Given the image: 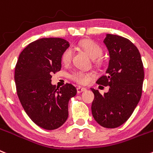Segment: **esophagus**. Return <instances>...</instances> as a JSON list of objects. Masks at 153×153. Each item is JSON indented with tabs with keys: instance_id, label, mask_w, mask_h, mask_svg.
Returning a JSON list of instances; mask_svg holds the SVG:
<instances>
[{
	"instance_id": "esophagus-1",
	"label": "esophagus",
	"mask_w": 153,
	"mask_h": 153,
	"mask_svg": "<svg viewBox=\"0 0 153 153\" xmlns=\"http://www.w3.org/2000/svg\"><path fill=\"white\" fill-rule=\"evenodd\" d=\"M85 91H86V89L84 88H81V87H78L77 88V92H78V94H81V93H82Z\"/></svg>"
}]
</instances>
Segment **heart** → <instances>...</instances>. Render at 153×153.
<instances>
[{
    "label": "heart",
    "instance_id": "1",
    "mask_svg": "<svg viewBox=\"0 0 153 153\" xmlns=\"http://www.w3.org/2000/svg\"><path fill=\"white\" fill-rule=\"evenodd\" d=\"M79 47L85 51L91 59L95 60L100 58L102 55V49L99 44L91 40H84L79 43ZM73 56V50L72 48H67L62 56V60L64 63H68L72 60ZM70 77L73 81H76L80 85H87L91 79V75L81 71H74Z\"/></svg>",
    "mask_w": 153,
    "mask_h": 153
}]
</instances>
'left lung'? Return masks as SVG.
Segmentation results:
<instances>
[{"label": "left lung", "mask_w": 153, "mask_h": 153, "mask_svg": "<svg viewBox=\"0 0 153 153\" xmlns=\"http://www.w3.org/2000/svg\"><path fill=\"white\" fill-rule=\"evenodd\" d=\"M103 43L109 51V65L97 83L109 89L102 96L91 88L94 94L91 111L100 125L115 128L131 117L140 100L143 65L137 47L127 38L106 34Z\"/></svg>", "instance_id": "left-lung-1"}]
</instances>
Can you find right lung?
I'll return each instance as SVG.
<instances>
[{"label":"right lung","mask_w":153,"mask_h":153,"mask_svg":"<svg viewBox=\"0 0 153 153\" xmlns=\"http://www.w3.org/2000/svg\"><path fill=\"white\" fill-rule=\"evenodd\" d=\"M69 43L59 38H41L21 52L15 68L18 97L31 121L46 130L62 126L68 116V101L76 95L71 84L59 88L51 84L60 71L62 56Z\"/></svg>","instance_id":"right-lung-1"}]
</instances>
